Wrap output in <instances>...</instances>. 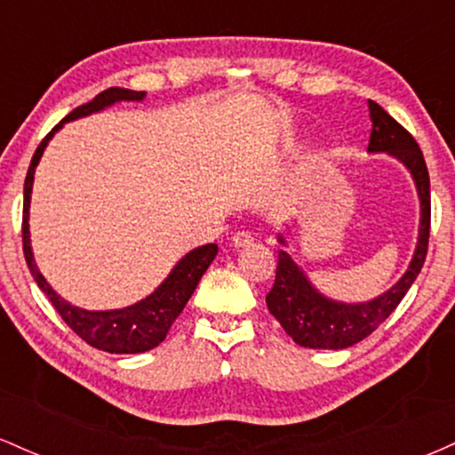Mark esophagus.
Here are the masks:
<instances>
[{"label":"esophagus","mask_w":455,"mask_h":455,"mask_svg":"<svg viewBox=\"0 0 455 455\" xmlns=\"http://www.w3.org/2000/svg\"><path fill=\"white\" fill-rule=\"evenodd\" d=\"M252 242H254L252 233H248V231H237L231 237L233 248H245V245H250Z\"/></svg>","instance_id":"esophagus-1"}]
</instances>
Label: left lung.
Segmentation results:
<instances>
[{"instance_id":"left-lung-1","label":"left lung","mask_w":455,"mask_h":455,"mask_svg":"<svg viewBox=\"0 0 455 455\" xmlns=\"http://www.w3.org/2000/svg\"><path fill=\"white\" fill-rule=\"evenodd\" d=\"M370 119H372V132H370L368 151L385 154L398 158L415 180L417 195H419L421 220L417 248L406 274L385 291L383 295L374 297L365 304H342L321 295L307 280V275L297 267L289 252L280 250L278 267H275V282L267 293L269 312L278 318L299 347L306 348H348L362 342L398 307L402 297L411 289V284L419 275L427 254V239H430V175L421 154L419 145L412 139L409 130H404L391 115L379 107L377 102L368 100ZM278 242L284 243L282 235Z\"/></svg>"}]
</instances>
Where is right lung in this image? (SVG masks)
I'll use <instances>...</instances> for the list:
<instances>
[{
  "label": "right lung",
  "instance_id": "obj_1",
  "mask_svg": "<svg viewBox=\"0 0 455 455\" xmlns=\"http://www.w3.org/2000/svg\"><path fill=\"white\" fill-rule=\"evenodd\" d=\"M145 92H132L124 90V87H108L102 93H98L92 102L81 104L75 111L68 113L57 126L51 130L49 134L43 139V143L36 149L34 158L28 169V177H25V190H23V252L25 260H28V267L34 275V280L38 282V286L43 289V293L49 297L51 304L55 306V310L60 312V316L64 318L66 325L76 333L78 338H83L90 347L98 348V351L107 353H145L149 348H156L164 340L166 333H169L171 325L175 323V318L181 315L188 299L195 293L198 280L205 274L207 267L212 265V260L216 259L218 245L207 243L201 248H195L192 252H188L180 263L175 265L173 271L166 275V280L162 282L158 289L154 291L149 297L140 299L139 304L122 307V310H104V312H92L83 310L68 304L64 297H60L51 289L49 282L44 280V275L40 274V269L36 267L34 252H31V242H29V198H31V186H34V173L36 166H38L40 158H43V151L49 140L53 139V134L64 126L66 122L72 119L85 117V115L98 113L102 108L111 107L115 102L122 100H143Z\"/></svg>",
  "mask_w": 455,
  "mask_h": 455
}]
</instances>
